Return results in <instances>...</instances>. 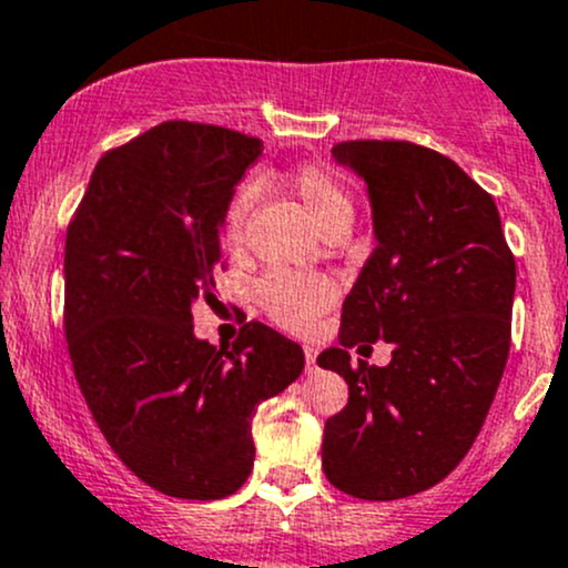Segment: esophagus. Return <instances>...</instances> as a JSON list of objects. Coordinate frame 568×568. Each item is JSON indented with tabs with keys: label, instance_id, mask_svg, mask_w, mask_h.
I'll return each instance as SVG.
<instances>
[{
	"label": "esophagus",
	"instance_id": "34e87169",
	"mask_svg": "<svg viewBox=\"0 0 568 568\" xmlns=\"http://www.w3.org/2000/svg\"><path fill=\"white\" fill-rule=\"evenodd\" d=\"M303 353H306V369L308 372L317 369V349H314L312 344H306V347H303Z\"/></svg>",
	"mask_w": 568,
	"mask_h": 568
}]
</instances>
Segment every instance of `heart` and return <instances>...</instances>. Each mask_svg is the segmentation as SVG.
<instances>
[{
  "mask_svg": "<svg viewBox=\"0 0 568 568\" xmlns=\"http://www.w3.org/2000/svg\"><path fill=\"white\" fill-rule=\"evenodd\" d=\"M282 183L290 194L301 199L306 213L323 232L349 226L353 221V194L344 180L325 163H301L284 174ZM251 204H254V196L245 189L235 191L226 202L224 215H221V237L230 248H241L245 241ZM254 295L256 303L278 325L290 327V331H303L331 306L333 284L314 273L273 271L260 278Z\"/></svg>",
  "mask_w": 568,
  "mask_h": 568,
  "instance_id": "obj_1",
  "label": "heart"
}]
</instances>
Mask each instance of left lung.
<instances>
[{
	"label": "left lung",
	"mask_w": 568,
	"mask_h": 568,
	"mask_svg": "<svg viewBox=\"0 0 568 568\" xmlns=\"http://www.w3.org/2000/svg\"><path fill=\"white\" fill-rule=\"evenodd\" d=\"M333 155L369 185L377 248L342 306L338 347L317 358L349 385L325 420L323 470L353 498L396 500L443 481L481 432L517 265L495 199L452 158L399 139L338 142ZM377 337L395 344L388 367L348 361Z\"/></svg>",
	"instance_id": "8db88e82"
}]
</instances>
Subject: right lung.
<instances>
[{
    "label": "right lung",
    "instance_id": "1",
    "mask_svg": "<svg viewBox=\"0 0 568 568\" xmlns=\"http://www.w3.org/2000/svg\"><path fill=\"white\" fill-rule=\"evenodd\" d=\"M262 139L169 120L109 150L68 224L65 336L87 407L148 487L183 500L237 493L251 420L303 372L301 344L245 323L232 347L194 336L226 271L221 215Z\"/></svg>",
    "mask_w": 568,
    "mask_h": 568
}]
</instances>
